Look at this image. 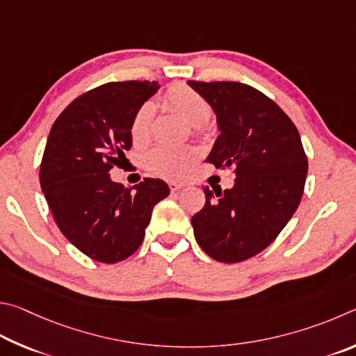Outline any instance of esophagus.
Returning a JSON list of instances; mask_svg holds the SVG:
<instances>
[{"instance_id":"1","label":"esophagus","mask_w":356,"mask_h":356,"mask_svg":"<svg viewBox=\"0 0 356 356\" xmlns=\"http://www.w3.org/2000/svg\"><path fill=\"white\" fill-rule=\"evenodd\" d=\"M168 188H170V191H172V192H178L179 189H183V188H184V184H183V183H175V181H170V183H168Z\"/></svg>"}]
</instances>
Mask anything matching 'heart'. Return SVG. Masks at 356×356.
<instances>
[{"instance_id":"obj_1","label":"heart","mask_w":356,"mask_h":356,"mask_svg":"<svg viewBox=\"0 0 356 356\" xmlns=\"http://www.w3.org/2000/svg\"><path fill=\"white\" fill-rule=\"evenodd\" d=\"M162 99H164V104L168 109L177 112L178 115H181L186 122L194 124V127H202V124L208 123L211 114H213L207 99L184 84L172 86ZM153 115L154 106L149 102L140 104L139 109L136 111L133 120H131V137L134 142L140 143L148 139L149 133H152ZM195 158L197 152L192 147L156 145L145 154L143 162H145L149 172L173 178L188 170V167L195 161Z\"/></svg>"}]
</instances>
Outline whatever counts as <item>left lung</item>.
<instances>
[{
	"instance_id": "obj_1",
	"label": "left lung",
	"mask_w": 356,
	"mask_h": 356,
	"mask_svg": "<svg viewBox=\"0 0 356 356\" xmlns=\"http://www.w3.org/2000/svg\"><path fill=\"white\" fill-rule=\"evenodd\" d=\"M213 108L220 134L207 161L233 167L232 189L203 188L192 217L198 245L219 263H239L275 241L302 200L308 159L291 118L264 93L234 81H188Z\"/></svg>"
}]
</instances>
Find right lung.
I'll return each mask as SVG.
<instances>
[{
    "mask_svg": "<svg viewBox=\"0 0 356 356\" xmlns=\"http://www.w3.org/2000/svg\"><path fill=\"white\" fill-rule=\"evenodd\" d=\"M158 89L156 81L103 84L73 99L49 131L42 192L60 233L99 263L131 257L142 244L154 204L170 194L158 178L124 188L109 177L133 145L136 111Z\"/></svg>",
    "mask_w": 356,
    "mask_h": 356,
    "instance_id": "obj_1",
    "label": "right lung"
}]
</instances>
